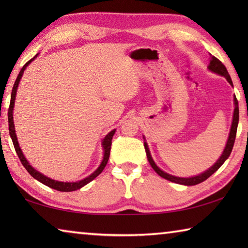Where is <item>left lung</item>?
Instances as JSON below:
<instances>
[{
  "instance_id": "obj_1",
  "label": "left lung",
  "mask_w": 248,
  "mask_h": 248,
  "mask_svg": "<svg viewBox=\"0 0 248 248\" xmlns=\"http://www.w3.org/2000/svg\"><path fill=\"white\" fill-rule=\"evenodd\" d=\"M208 69L211 71L213 73H217L221 75V77H224L226 78V81H228L231 85L233 86V83H232V79H231L230 74L228 72V70L224 66V64L222 63V62L219 60V59H217L216 57L211 56V59H210V63L208 65ZM234 112H233V120H232V125H231V130H230V134H229V138H228V141H226V144H225V148L223 150V152H222L221 156L219 157V159L213 164L211 167H210L209 170H207L203 173H201L197 176H191V177H177V176H174V175H170V174H167L166 171L162 170L159 167L155 164V162L153 161L152 158V155L150 153V150H149V146L148 143L145 142V138L143 137L144 139V148H145V152H146V156H148V161L150 163V165L152 166V169L156 171V173L161 176V177L165 178L167 180H170L171 183H176V184H179V185H185V186H194V185L197 184H200L204 182L205 179H208L210 176H211L213 173H216V171L220 169L222 166V164L226 161V159L229 158L231 152H232V149H233V145H234V141H235V137H236V130H237V124H238V102L236 97L234 96Z\"/></svg>"
}]
</instances>
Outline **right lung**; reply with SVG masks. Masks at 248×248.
<instances>
[{
  "label": "right lung",
  "instance_id": "add662e5",
  "mask_svg": "<svg viewBox=\"0 0 248 248\" xmlns=\"http://www.w3.org/2000/svg\"><path fill=\"white\" fill-rule=\"evenodd\" d=\"M38 54H36L35 57L32 59H31L26 64H25L22 70H20V72L18 74L17 78H16V81L14 83V86H13V90H12V95H11V103H10V108H8V130H10V136H11V139L13 141V144H14V148L16 153H17L18 157L20 159V162H22V164L24 165L25 169L27 170V171L29 174H31L33 178L38 180L41 184L46 185V186H48L50 188H52V189H56L59 191H74V190H78L79 188H82L83 186H85V185L89 184L90 182H92L94 178L97 177V176L102 173L104 170L105 166H106L108 159H109V155H110V149H111V140H112V137H114V134L116 132V129L111 130L110 132H109L106 137L103 139L102 142V146H103V150H104V156H103V161L100 163V165L98 166V169L96 170L94 173H92L90 176H87L86 178L78 180V182H59V180L56 179H52L50 177H47V176L41 174L40 171H38L37 170L33 169V167L29 164V162L25 157V155L22 152V149H20V146L18 144V141H17V137H16V131H15V127H14V120H13V110H14V105H15V98H16V92H17V87H18V84L20 82V78H22L23 74H24V71L26 70L27 66L31 63V62L35 60L37 58Z\"/></svg>",
  "mask_w": 248,
  "mask_h": 248
}]
</instances>
